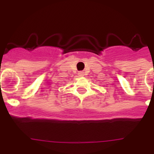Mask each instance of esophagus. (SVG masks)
<instances>
[{"instance_id":"34e87169","label":"esophagus","mask_w":154,"mask_h":154,"mask_svg":"<svg viewBox=\"0 0 154 154\" xmlns=\"http://www.w3.org/2000/svg\"><path fill=\"white\" fill-rule=\"evenodd\" d=\"M79 76H83L84 75V72H79Z\"/></svg>"}]
</instances>
